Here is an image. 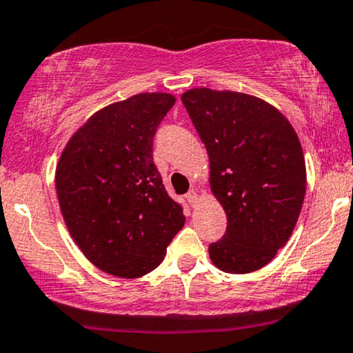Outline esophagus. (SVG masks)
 I'll return each mask as SVG.
<instances>
[{"mask_svg":"<svg viewBox=\"0 0 353 353\" xmlns=\"http://www.w3.org/2000/svg\"><path fill=\"white\" fill-rule=\"evenodd\" d=\"M186 201L190 203V206H194L196 205V201H198V194H196V192H188L186 193Z\"/></svg>","mask_w":353,"mask_h":353,"instance_id":"esophagus-1","label":"esophagus"}]
</instances>
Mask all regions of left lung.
<instances>
[{
	"label": "left lung",
	"instance_id": "left-lung-1",
	"mask_svg": "<svg viewBox=\"0 0 353 353\" xmlns=\"http://www.w3.org/2000/svg\"><path fill=\"white\" fill-rule=\"evenodd\" d=\"M210 157L226 233L210 258L231 274L258 271L291 238L305 194V161L289 120L254 95L206 87L181 95Z\"/></svg>",
	"mask_w": 353,
	"mask_h": 353
}]
</instances>
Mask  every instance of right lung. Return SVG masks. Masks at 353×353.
<instances>
[{"mask_svg": "<svg viewBox=\"0 0 353 353\" xmlns=\"http://www.w3.org/2000/svg\"><path fill=\"white\" fill-rule=\"evenodd\" d=\"M175 97L139 94L95 112L70 137L56 190L70 236L94 266L134 279L163 261L185 225L153 163V137Z\"/></svg>", "mask_w": 353, "mask_h": 353, "instance_id": "right-lung-1", "label": "right lung"}]
</instances>
